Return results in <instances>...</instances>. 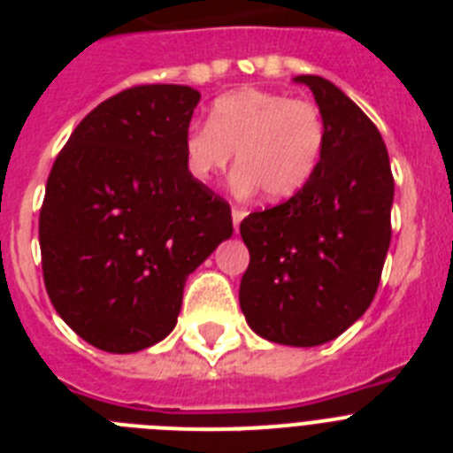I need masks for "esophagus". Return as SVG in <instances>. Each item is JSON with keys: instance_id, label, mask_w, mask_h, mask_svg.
Masks as SVG:
<instances>
[{"instance_id": "obj_1", "label": "esophagus", "mask_w": 453, "mask_h": 453, "mask_svg": "<svg viewBox=\"0 0 453 453\" xmlns=\"http://www.w3.org/2000/svg\"><path fill=\"white\" fill-rule=\"evenodd\" d=\"M245 215H247L245 208H240V206H234V208H231V218H234V226H235V231H238L240 222H242V218H245Z\"/></svg>"}]
</instances>
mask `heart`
Segmentation results:
<instances>
[{
	"mask_svg": "<svg viewBox=\"0 0 453 453\" xmlns=\"http://www.w3.org/2000/svg\"><path fill=\"white\" fill-rule=\"evenodd\" d=\"M322 147L324 122L313 102L258 88L219 97L211 108V122L192 124L183 138L192 177L213 179L235 151L238 190L261 188L272 202L297 195L311 181Z\"/></svg>",
	"mask_w": 453,
	"mask_h": 453,
	"instance_id": "obj_1",
	"label": "heart"
}]
</instances>
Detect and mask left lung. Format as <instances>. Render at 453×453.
<instances>
[{"instance_id": "8db88e82", "label": "left lung", "mask_w": 453, "mask_h": 453, "mask_svg": "<svg viewBox=\"0 0 453 453\" xmlns=\"http://www.w3.org/2000/svg\"><path fill=\"white\" fill-rule=\"evenodd\" d=\"M295 81L311 88L322 113V156L297 195L240 222L250 250L240 308L261 338L318 347L349 329L374 299L390 247L395 179L381 134L345 92L315 74Z\"/></svg>"}]
</instances>
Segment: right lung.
<instances>
[{"mask_svg": "<svg viewBox=\"0 0 453 453\" xmlns=\"http://www.w3.org/2000/svg\"><path fill=\"white\" fill-rule=\"evenodd\" d=\"M199 95L122 90L79 122L40 208L42 276L79 338L134 354L177 326L183 286L234 234L229 203L192 177L183 151Z\"/></svg>", "mask_w": 453, "mask_h": 453, "instance_id": "1", "label": "right lung"}]
</instances>
